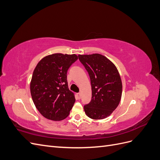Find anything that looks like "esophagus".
<instances>
[{"label": "esophagus", "mask_w": 160, "mask_h": 160, "mask_svg": "<svg viewBox=\"0 0 160 160\" xmlns=\"http://www.w3.org/2000/svg\"><path fill=\"white\" fill-rule=\"evenodd\" d=\"M81 93H77V98L78 99H81Z\"/></svg>", "instance_id": "obj_1"}]
</instances>
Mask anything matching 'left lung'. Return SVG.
<instances>
[{"label": "left lung", "mask_w": 160, "mask_h": 160, "mask_svg": "<svg viewBox=\"0 0 160 160\" xmlns=\"http://www.w3.org/2000/svg\"><path fill=\"white\" fill-rule=\"evenodd\" d=\"M79 59L90 77L92 97L84 110L89 118L101 119L109 116L118 106L122 93V83L115 65L105 56L79 55Z\"/></svg>", "instance_id": "obj_1"}]
</instances>
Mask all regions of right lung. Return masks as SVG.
Instances as JSON below:
<instances>
[{
	"label": "right lung",
	"mask_w": 160,
	"mask_h": 160,
	"mask_svg": "<svg viewBox=\"0 0 160 160\" xmlns=\"http://www.w3.org/2000/svg\"><path fill=\"white\" fill-rule=\"evenodd\" d=\"M78 57L55 53L42 59L33 71L31 93L37 109L47 119L61 121L69 115L75 99L69 89L67 71Z\"/></svg>",
	"instance_id": "add662e5"
}]
</instances>
